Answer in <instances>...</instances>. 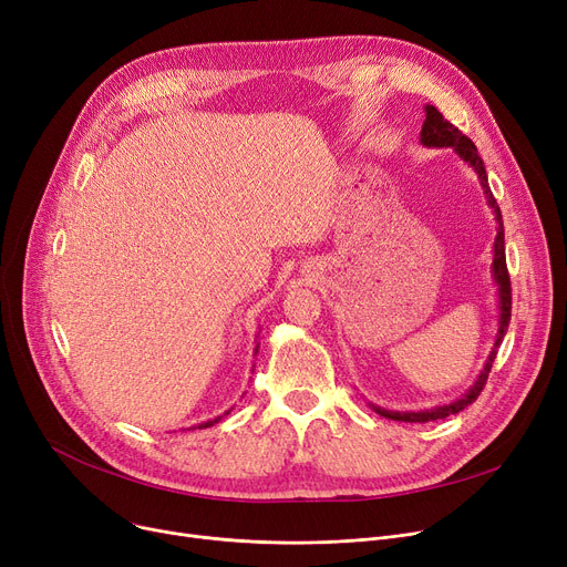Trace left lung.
Masks as SVG:
<instances>
[{"label": "left lung", "mask_w": 567, "mask_h": 567, "mask_svg": "<svg viewBox=\"0 0 567 567\" xmlns=\"http://www.w3.org/2000/svg\"><path fill=\"white\" fill-rule=\"evenodd\" d=\"M421 144L423 146H434V148H453V152L460 156V161H464L475 174H478L481 188L485 190L487 204L494 214L496 220V238H494V259H492V278L496 282L498 289V331H496V340L494 347L487 355L485 368L481 370L478 379L473 381L471 389L455 402L451 404H439L434 409H425V411H389L381 409L377 404H370L379 415L391 421H402V423H427V421H439L445 419V415L460 413L462 409H466L471 402L478 400L483 385L487 381V374L492 370V363L496 359V349L503 342L505 331H508L511 323V310H513V293H511V276H508V266H505V236H503V218H501V208L489 190V182H487V172H485V163L478 156V148L475 144L462 135L460 128H455L449 118H443V114L434 107V105H425V122H423V131H421Z\"/></svg>", "instance_id": "8db88e82"}]
</instances>
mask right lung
<instances>
[{
  "label": "right lung",
  "mask_w": 567,
  "mask_h": 567,
  "mask_svg": "<svg viewBox=\"0 0 567 567\" xmlns=\"http://www.w3.org/2000/svg\"><path fill=\"white\" fill-rule=\"evenodd\" d=\"M257 349H259V344L255 347V355H257ZM225 413H229V411H225ZM220 419H223V415H218V419H214V421H206V423H199L197 427H199V430H202V427H212V425H216V423H218Z\"/></svg>",
  "instance_id": "right-lung-1"
}]
</instances>
